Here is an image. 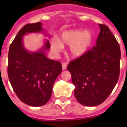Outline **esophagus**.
I'll list each match as a JSON object with an SVG mask.
<instances>
[{
	"instance_id": "obj_1",
	"label": "esophagus",
	"mask_w": 127,
	"mask_h": 127,
	"mask_svg": "<svg viewBox=\"0 0 127 127\" xmlns=\"http://www.w3.org/2000/svg\"><path fill=\"white\" fill-rule=\"evenodd\" d=\"M66 66H67V64H66V63H62V67H63V70H65L66 69Z\"/></svg>"
}]
</instances>
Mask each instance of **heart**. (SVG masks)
<instances>
[{
  "mask_svg": "<svg viewBox=\"0 0 127 127\" xmlns=\"http://www.w3.org/2000/svg\"><path fill=\"white\" fill-rule=\"evenodd\" d=\"M93 36L89 31L71 30L63 32L59 39H54L50 47L56 56L63 49V45H69V52L73 57L77 58L85 54L93 41Z\"/></svg>",
  "mask_w": 127,
  "mask_h": 127,
  "instance_id": "heart-1",
  "label": "heart"
}]
</instances>
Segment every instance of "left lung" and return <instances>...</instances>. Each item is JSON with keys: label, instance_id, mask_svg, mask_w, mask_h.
<instances>
[{"label": "left lung", "instance_id": "left-lung-1", "mask_svg": "<svg viewBox=\"0 0 127 127\" xmlns=\"http://www.w3.org/2000/svg\"><path fill=\"white\" fill-rule=\"evenodd\" d=\"M98 26L96 46L67 66L75 86V96L86 106L102 103L114 88L120 75V45L106 25Z\"/></svg>", "mask_w": 127, "mask_h": 127}]
</instances>
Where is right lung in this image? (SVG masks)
<instances>
[{
  "mask_svg": "<svg viewBox=\"0 0 127 127\" xmlns=\"http://www.w3.org/2000/svg\"><path fill=\"white\" fill-rule=\"evenodd\" d=\"M39 32H43L41 22L24 26L10 45L8 54L7 72L13 89L20 101L34 107L48 102L54 83L62 71L59 61L45 56V51L50 48L48 40L38 52H31L25 49L24 35Z\"/></svg>",
  "mask_w": 127,
  "mask_h": 127,
  "instance_id": "add662e5",
  "label": "right lung"
}]
</instances>
